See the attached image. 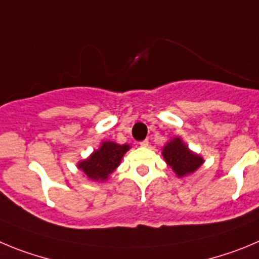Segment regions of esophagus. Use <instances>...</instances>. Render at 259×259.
<instances>
[{
    "instance_id": "esophagus-1",
    "label": "esophagus",
    "mask_w": 259,
    "mask_h": 259,
    "mask_svg": "<svg viewBox=\"0 0 259 259\" xmlns=\"http://www.w3.org/2000/svg\"><path fill=\"white\" fill-rule=\"evenodd\" d=\"M148 143H150V142H148V139H144V141L139 142V144H141L142 147H147L148 146Z\"/></svg>"
}]
</instances>
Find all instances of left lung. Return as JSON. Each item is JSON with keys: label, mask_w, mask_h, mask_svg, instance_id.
Masks as SVG:
<instances>
[{"label": "left lung", "mask_w": 259, "mask_h": 259, "mask_svg": "<svg viewBox=\"0 0 259 259\" xmlns=\"http://www.w3.org/2000/svg\"><path fill=\"white\" fill-rule=\"evenodd\" d=\"M162 156L178 177L192 173L202 164V157L191 152L179 138L173 139L164 147Z\"/></svg>", "instance_id": "8db88e82"}]
</instances>
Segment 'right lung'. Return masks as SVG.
<instances>
[{"instance_id": "1", "label": "right lung", "mask_w": 259, "mask_h": 259, "mask_svg": "<svg viewBox=\"0 0 259 259\" xmlns=\"http://www.w3.org/2000/svg\"><path fill=\"white\" fill-rule=\"evenodd\" d=\"M129 150L127 144H117L113 142H103L101 148L95 151L85 161H81L78 167L86 176L94 181H104L120 165L124 153Z\"/></svg>"}]
</instances>
